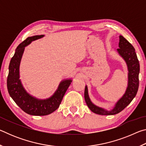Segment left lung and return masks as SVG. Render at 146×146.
Instances as JSON below:
<instances>
[{
	"label": "left lung",
	"instance_id": "1",
	"mask_svg": "<svg viewBox=\"0 0 146 146\" xmlns=\"http://www.w3.org/2000/svg\"><path fill=\"white\" fill-rule=\"evenodd\" d=\"M119 48L117 49L118 53L124 59L128 69V84L126 91L122 97L118 101L112 110L107 111L102 108L98 107L91 102L88 95V87L86 86L84 91L85 101L91 111L101 115H113L117 114L129 104L137 95L139 79L138 75L140 72V64L138 60L135 49L131 44H130L123 36H119Z\"/></svg>",
	"mask_w": 146,
	"mask_h": 146
}]
</instances>
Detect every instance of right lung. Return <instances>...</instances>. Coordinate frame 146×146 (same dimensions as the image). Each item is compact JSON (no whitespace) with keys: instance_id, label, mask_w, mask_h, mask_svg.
Masks as SVG:
<instances>
[{"instance_id":"right-lung-1","label":"right lung","mask_w":146,"mask_h":146,"mask_svg":"<svg viewBox=\"0 0 146 146\" xmlns=\"http://www.w3.org/2000/svg\"><path fill=\"white\" fill-rule=\"evenodd\" d=\"M43 35L29 36L17 46L9 66L7 78V87L9 95L17 106L24 112L31 115L44 116L50 114L57 110L72 80H62L53 95L45 100H40L32 97L26 92L19 79V66L24 48L32 41L43 37Z\"/></svg>"}]
</instances>
